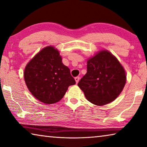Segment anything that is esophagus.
<instances>
[{
    "label": "esophagus",
    "mask_w": 147,
    "mask_h": 147,
    "mask_svg": "<svg viewBox=\"0 0 147 147\" xmlns=\"http://www.w3.org/2000/svg\"><path fill=\"white\" fill-rule=\"evenodd\" d=\"M74 80H75L76 83L77 84V83L78 82V81H79V80H80V77L79 76H76V77L74 78Z\"/></svg>",
    "instance_id": "1"
}]
</instances>
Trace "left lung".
<instances>
[{"instance_id": "8db88e82", "label": "left lung", "mask_w": 147, "mask_h": 147, "mask_svg": "<svg viewBox=\"0 0 147 147\" xmlns=\"http://www.w3.org/2000/svg\"><path fill=\"white\" fill-rule=\"evenodd\" d=\"M126 72L110 51L100 50L87 59V73L78 86L92 104L104 106L115 100L123 89Z\"/></svg>"}]
</instances>
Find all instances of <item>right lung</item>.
<instances>
[{
    "instance_id": "1",
    "label": "right lung",
    "mask_w": 147,
    "mask_h": 147,
    "mask_svg": "<svg viewBox=\"0 0 147 147\" xmlns=\"http://www.w3.org/2000/svg\"><path fill=\"white\" fill-rule=\"evenodd\" d=\"M24 78L32 94L46 104L60 101L69 86L76 84L59 50L52 45L43 48L28 63Z\"/></svg>"
}]
</instances>
